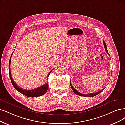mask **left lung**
I'll use <instances>...</instances> for the list:
<instances>
[{"label":"left lung","instance_id":"obj_1","mask_svg":"<svg viewBox=\"0 0 125 125\" xmlns=\"http://www.w3.org/2000/svg\"><path fill=\"white\" fill-rule=\"evenodd\" d=\"M103 43H104V48H105V51H106V52H107V53L109 55H110V54H109V53H108V52L107 48V45H106V44H105V42H104H104H103ZM70 85H71V87H72V89L73 92H74V93H75L76 95H79V96H84V97H94V96H95L96 95H97L99 94L100 93H101V92H102V91L104 90V89H103L102 90H101V91H99V92H96V93H89V94H83L80 93V92L77 91L74 88V87H73L72 86V84H71V81H70Z\"/></svg>","mask_w":125,"mask_h":125}]
</instances>
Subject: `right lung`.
I'll return each instance as SVG.
<instances>
[{"mask_svg":"<svg viewBox=\"0 0 125 125\" xmlns=\"http://www.w3.org/2000/svg\"><path fill=\"white\" fill-rule=\"evenodd\" d=\"M13 52H12L11 57L9 60V76H10V79L12 82V84L14 87L20 93H21L25 96H26L27 97H39L42 95H44L46 92L47 91L48 89V82L47 83H45L44 85H43L42 86H41L40 87H37V88L33 89V90H24L23 89L20 87L18 86L15 83L12 77L11 76V70H10V64H11V57L12 56V54L13 53ZM52 72L50 71L49 73H48V77L49 76V74ZM48 79V78H47Z\"/></svg>","mask_w":125,"mask_h":125,"instance_id":"1","label":"right lung"}]
</instances>
